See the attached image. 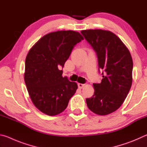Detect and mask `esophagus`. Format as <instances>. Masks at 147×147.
Here are the masks:
<instances>
[{
  "label": "esophagus",
  "instance_id": "34e87169",
  "mask_svg": "<svg viewBox=\"0 0 147 147\" xmlns=\"http://www.w3.org/2000/svg\"><path fill=\"white\" fill-rule=\"evenodd\" d=\"M78 88H80V89H82L84 86H85V84H80V83H78Z\"/></svg>",
  "mask_w": 147,
  "mask_h": 147
}]
</instances>
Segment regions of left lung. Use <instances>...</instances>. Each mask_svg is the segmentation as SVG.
<instances>
[{
    "label": "left lung",
    "mask_w": 147,
    "mask_h": 147,
    "mask_svg": "<svg viewBox=\"0 0 147 147\" xmlns=\"http://www.w3.org/2000/svg\"><path fill=\"white\" fill-rule=\"evenodd\" d=\"M81 33L96 52L99 70L104 71L101 83L93 84L94 94L86 98L87 105L97 115H108L120 108L130 91L132 58L127 47L113 32L90 29Z\"/></svg>",
    "instance_id": "obj_1"
}]
</instances>
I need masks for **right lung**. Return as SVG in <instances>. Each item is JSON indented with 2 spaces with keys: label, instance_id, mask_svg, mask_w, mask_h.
Instances as JSON below:
<instances>
[{
  "label": "right lung",
  "instance_id": "right-lung-1",
  "mask_svg": "<svg viewBox=\"0 0 147 147\" xmlns=\"http://www.w3.org/2000/svg\"><path fill=\"white\" fill-rule=\"evenodd\" d=\"M73 30L46 34L30 49L25 60L24 78L30 97L39 111L54 116L66 109L78 86L62 76L64 66L74 45L83 40Z\"/></svg>",
  "mask_w": 147,
  "mask_h": 147
}]
</instances>
